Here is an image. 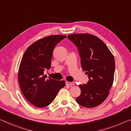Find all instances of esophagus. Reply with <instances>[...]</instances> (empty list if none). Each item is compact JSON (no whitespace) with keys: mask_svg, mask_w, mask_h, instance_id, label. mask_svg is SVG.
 <instances>
[{"mask_svg":"<svg viewBox=\"0 0 131 131\" xmlns=\"http://www.w3.org/2000/svg\"><path fill=\"white\" fill-rule=\"evenodd\" d=\"M66 84L68 85L70 87H72V86H74V83L73 82H66Z\"/></svg>","mask_w":131,"mask_h":131,"instance_id":"1","label":"esophagus"}]
</instances>
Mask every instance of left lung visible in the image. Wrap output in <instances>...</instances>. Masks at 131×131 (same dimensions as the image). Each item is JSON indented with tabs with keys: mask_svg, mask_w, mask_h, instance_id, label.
I'll return each mask as SVG.
<instances>
[{
	"mask_svg": "<svg viewBox=\"0 0 131 131\" xmlns=\"http://www.w3.org/2000/svg\"><path fill=\"white\" fill-rule=\"evenodd\" d=\"M79 52L82 70L88 74L87 84H79L81 94L76 98L79 104L93 108L103 103L110 94L114 82L115 59L108 48L97 36L89 33L68 36Z\"/></svg>",
	"mask_w": 131,
	"mask_h": 131,
	"instance_id": "obj_1",
	"label": "left lung"
}]
</instances>
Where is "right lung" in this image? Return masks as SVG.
<instances>
[{
	"label": "right lung",
	"mask_w": 131,
	"mask_h": 131,
	"mask_svg": "<svg viewBox=\"0 0 131 131\" xmlns=\"http://www.w3.org/2000/svg\"><path fill=\"white\" fill-rule=\"evenodd\" d=\"M66 37L52 35L39 39L30 45L23 56L18 72V83L25 98L35 107L50 104L65 86L64 80L46 79L43 71L50 69L53 49Z\"/></svg>",
	"instance_id": "right-lung-1"
}]
</instances>
